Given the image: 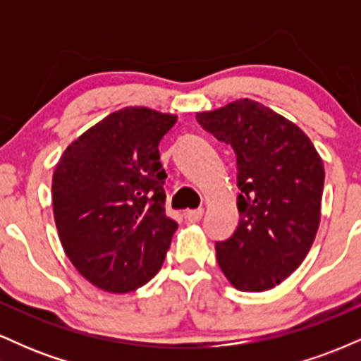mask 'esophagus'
<instances>
[{
	"label": "esophagus",
	"instance_id": "esophagus-1",
	"mask_svg": "<svg viewBox=\"0 0 361 361\" xmlns=\"http://www.w3.org/2000/svg\"><path fill=\"white\" fill-rule=\"evenodd\" d=\"M185 217L188 219L190 222H198L202 217H204V209H195V210H188L185 214Z\"/></svg>",
	"mask_w": 361,
	"mask_h": 361
}]
</instances>
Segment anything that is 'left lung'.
Masks as SVG:
<instances>
[{"mask_svg":"<svg viewBox=\"0 0 361 361\" xmlns=\"http://www.w3.org/2000/svg\"><path fill=\"white\" fill-rule=\"evenodd\" d=\"M207 132L238 157V227L215 243L231 285L264 292L305 259L321 221L324 164L304 130L261 103L241 98L197 114Z\"/></svg>","mask_w":361,"mask_h":361,"instance_id":"8db88e82","label":"left lung"}]
</instances>
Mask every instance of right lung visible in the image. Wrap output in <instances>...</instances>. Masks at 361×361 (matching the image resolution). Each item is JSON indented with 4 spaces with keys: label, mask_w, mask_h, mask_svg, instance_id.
I'll list each match as a JSON object with an SVG mask.
<instances>
[{
    "label": "right lung",
    "mask_w": 361,
    "mask_h": 361,
    "mask_svg": "<svg viewBox=\"0 0 361 361\" xmlns=\"http://www.w3.org/2000/svg\"><path fill=\"white\" fill-rule=\"evenodd\" d=\"M176 115L127 106L68 146L52 176V205L66 255L111 293L146 285L161 270L178 224L164 209L161 139Z\"/></svg>",
    "instance_id": "add662e5"
}]
</instances>
